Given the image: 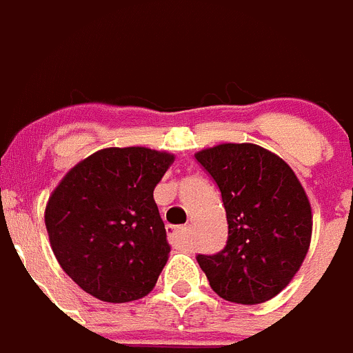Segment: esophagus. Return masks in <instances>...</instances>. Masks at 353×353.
Returning a JSON list of instances; mask_svg holds the SVG:
<instances>
[{
  "label": "esophagus",
  "mask_w": 353,
  "mask_h": 353,
  "mask_svg": "<svg viewBox=\"0 0 353 353\" xmlns=\"http://www.w3.org/2000/svg\"><path fill=\"white\" fill-rule=\"evenodd\" d=\"M170 242L174 248H182L185 244V228L171 226L170 228Z\"/></svg>",
  "instance_id": "obj_1"
}]
</instances>
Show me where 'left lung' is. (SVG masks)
<instances>
[{"label": "left lung", "mask_w": 353, "mask_h": 353, "mask_svg": "<svg viewBox=\"0 0 353 353\" xmlns=\"http://www.w3.org/2000/svg\"><path fill=\"white\" fill-rule=\"evenodd\" d=\"M196 161L217 183L228 221V242L198 254L219 297L260 304L276 297L301 269L311 242L310 199L292 168L252 143L201 150Z\"/></svg>", "instance_id": "obj_1"}]
</instances>
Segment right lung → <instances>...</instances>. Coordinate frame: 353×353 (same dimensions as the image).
I'll return each instance as SVG.
<instances>
[{"instance_id":"add662e5","label":"right lung","mask_w":353,"mask_h":353,"mask_svg":"<svg viewBox=\"0 0 353 353\" xmlns=\"http://www.w3.org/2000/svg\"><path fill=\"white\" fill-rule=\"evenodd\" d=\"M173 161L145 146L99 150L52 191L46 207L52 252L99 301H138L157 283L171 248L154 189Z\"/></svg>"}]
</instances>
